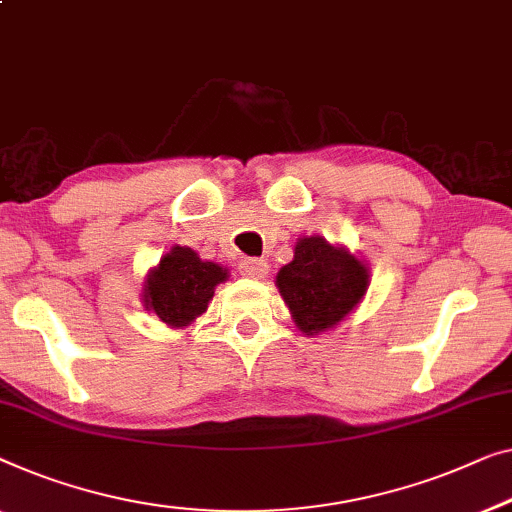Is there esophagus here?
<instances>
[{
	"instance_id": "1",
	"label": "esophagus",
	"mask_w": 512,
	"mask_h": 512,
	"mask_svg": "<svg viewBox=\"0 0 512 512\" xmlns=\"http://www.w3.org/2000/svg\"><path fill=\"white\" fill-rule=\"evenodd\" d=\"M270 265L268 261H263V258H244V261L240 263V272L244 274V277H251V279H261L268 274Z\"/></svg>"
}]
</instances>
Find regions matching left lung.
<instances>
[{
    "label": "left lung",
    "mask_w": 512,
    "mask_h": 512,
    "mask_svg": "<svg viewBox=\"0 0 512 512\" xmlns=\"http://www.w3.org/2000/svg\"><path fill=\"white\" fill-rule=\"evenodd\" d=\"M367 268L342 247L323 238H302L293 261L277 274L284 302L307 335L337 325L367 291Z\"/></svg>",
    "instance_id": "1"
}]
</instances>
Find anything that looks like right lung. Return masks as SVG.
Returning a JSON list of instances; mask_svg holds the SVG:
<instances>
[{"mask_svg":"<svg viewBox=\"0 0 512 512\" xmlns=\"http://www.w3.org/2000/svg\"><path fill=\"white\" fill-rule=\"evenodd\" d=\"M226 277L228 272L221 265L201 261L189 247H173L147 277L145 307L164 323L182 328L203 314L214 286Z\"/></svg>","mask_w":512,"mask_h":512,"instance_id":"obj_1","label":"right lung"}]
</instances>
